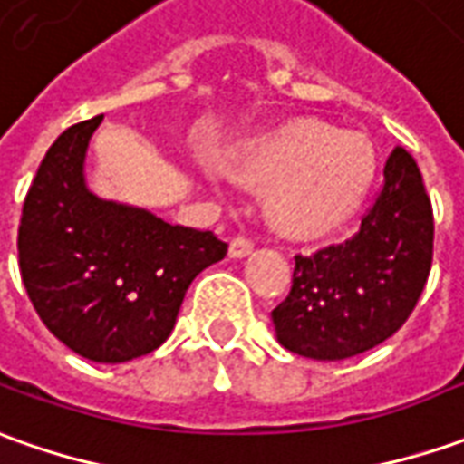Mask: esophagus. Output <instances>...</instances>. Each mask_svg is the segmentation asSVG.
Wrapping results in <instances>:
<instances>
[{"label":"esophagus","mask_w":464,"mask_h":464,"mask_svg":"<svg viewBox=\"0 0 464 464\" xmlns=\"http://www.w3.org/2000/svg\"><path fill=\"white\" fill-rule=\"evenodd\" d=\"M254 251V244L246 238V236H236L231 241V246H228V254H231V258H244L248 256Z\"/></svg>","instance_id":"1"}]
</instances>
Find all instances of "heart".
<instances>
[{
    "label": "heart",
    "mask_w": 464,
    "mask_h": 464,
    "mask_svg": "<svg viewBox=\"0 0 464 464\" xmlns=\"http://www.w3.org/2000/svg\"><path fill=\"white\" fill-rule=\"evenodd\" d=\"M238 169L248 182L274 188L269 218L279 231L320 238L361 210L376 179V152L358 131L297 121L251 147Z\"/></svg>",
    "instance_id": "heart-1"
}]
</instances>
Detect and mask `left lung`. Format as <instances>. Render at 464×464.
Here are the masks:
<instances>
[{
    "label": "left lung",
    "mask_w": 464,
    "mask_h": 464,
    "mask_svg": "<svg viewBox=\"0 0 464 464\" xmlns=\"http://www.w3.org/2000/svg\"><path fill=\"white\" fill-rule=\"evenodd\" d=\"M434 248L430 195L414 157L396 147L383 190L351 241L295 256L292 292L272 312L276 340L314 361L371 351L409 320Z\"/></svg>",
    "instance_id": "8db88e82"
}]
</instances>
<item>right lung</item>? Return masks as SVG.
I'll list each match as a JSON object with an SVG mask.
<instances>
[{
  "label": "right lung",
  "mask_w": 464,
  "mask_h": 464,
  "mask_svg": "<svg viewBox=\"0 0 464 464\" xmlns=\"http://www.w3.org/2000/svg\"><path fill=\"white\" fill-rule=\"evenodd\" d=\"M101 119L65 129L47 150L22 206L17 251L47 330L88 361L126 363L169 338L188 286L228 244L88 190V141Z\"/></svg>",
  "instance_id": "add662e5"
}]
</instances>
